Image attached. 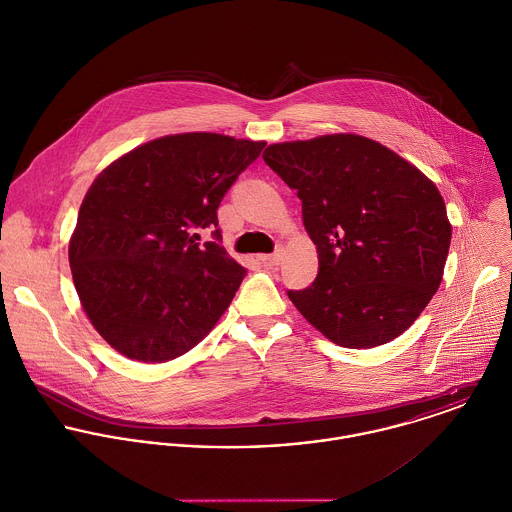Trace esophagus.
<instances>
[{
    "mask_svg": "<svg viewBox=\"0 0 512 512\" xmlns=\"http://www.w3.org/2000/svg\"><path fill=\"white\" fill-rule=\"evenodd\" d=\"M284 260V250H276L274 254H268V256H262V262L268 264V266H280Z\"/></svg>",
    "mask_w": 512,
    "mask_h": 512,
    "instance_id": "obj_1",
    "label": "esophagus"
}]
</instances>
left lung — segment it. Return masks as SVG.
Segmentation results:
<instances>
[{
  "mask_svg": "<svg viewBox=\"0 0 512 512\" xmlns=\"http://www.w3.org/2000/svg\"><path fill=\"white\" fill-rule=\"evenodd\" d=\"M262 157L297 191L317 246L315 282L288 292L297 311L347 349L400 337L438 292L451 242L434 181L357 134L272 144Z\"/></svg>",
  "mask_w": 512,
  "mask_h": 512,
  "instance_id": "left-lung-1",
  "label": "left lung"
}]
</instances>
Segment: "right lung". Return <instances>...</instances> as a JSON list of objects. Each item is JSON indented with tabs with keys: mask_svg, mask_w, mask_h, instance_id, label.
Segmentation results:
<instances>
[{
	"mask_svg": "<svg viewBox=\"0 0 512 512\" xmlns=\"http://www.w3.org/2000/svg\"><path fill=\"white\" fill-rule=\"evenodd\" d=\"M264 146L215 132L163 136L92 181L69 264L88 321L120 355L167 363L213 331L246 270L195 230L217 228L224 193Z\"/></svg>",
	"mask_w": 512,
	"mask_h": 512,
	"instance_id": "obj_1",
	"label": "right lung"
}]
</instances>
